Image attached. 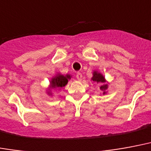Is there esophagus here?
<instances>
[{"instance_id": "esophagus-1", "label": "esophagus", "mask_w": 151, "mask_h": 151, "mask_svg": "<svg viewBox=\"0 0 151 151\" xmlns=\"http://www.w3.org/2000/svg\"><path fill=\"white\" fill-rule=\"evenodd\" d=\"M76 77H77V79H78V81H81V79H82V74H81V73H78Z\"/></svg>"}]
</instances>
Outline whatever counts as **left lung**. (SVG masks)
<instances>
[{
	"label": "left lung",
	"instance_id": "8db88e82",
	"mask_svg": "<svg viewBox=\"0 0 151 151\" xmlns=\"http://www.w3.org/2000/svg\"><path fill=\"white\" fill-rule=\"evenodd\" d=\"M92 80L94 81V82H97V83H104V82L106 81L105 78H104L103 76L101 75L100 73H98L97 71H94L93 73ZM107 86H108L107 85H103V86H101V87H100V90H103L104 91L103 94L106 93L105 90L107 89Z\"/></svg>",
	"mask_w": 151,
	"mask_h": 151
}]
</instances>
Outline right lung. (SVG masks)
I'll use <instances>...</instances> for the list:
<instances>
[{
	"mask_svg": "<svg viewBox=\"0 0 151 151\" xmlns=\"http://www.w3.org/2000/svg\"><path fill=\"white\" fill-rule=\"evenodd\" d=\"M71 76L69 74L62 75V74H58V75L52 78L51 81V89H61L62 87L65 86V85L68 83V80L70 79Z\"/></svg>",
	"mask_w": 151,
	"mask_h": 151,
	"instance_id": "1",
	"label": "right lung"
}]
</instances>
